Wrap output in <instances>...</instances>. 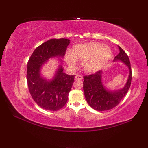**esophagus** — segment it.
<instances>
[{"label": "esophagus", "instance_id": "esophagus-1", "mask_svg": "<svg viewBox=\"0 0 148 148\" xmlns=\"http://www.w3.org/2000/svg\"><path fill=\"white\" fill-rule=\"evenodd\" d=\"M83 79V77L81 76V75H76L75 76V79H78V80H81Z\"/></svg>", "mask_w": 148, "mask_h": 148}]
</instances>
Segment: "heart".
Masks as SVG:
<instances>
[{
	"label": "heart",
	"instance_id": "b5f03b06",
	"mask_svg": "<svg viewBox=\"0 0 148 148\" xmlns=\"http://www.w3.org/2000/svg\"><path fill=\"white\" fill-rule=\"evenodd\" d=\"M111 55L109 47L100 43L89 42L74 46L71 53L65 55V60L72 67L76 64V60H80L83 69L92 72L99 70L108 60Z\"/></svg>",
	"mask_w": 148,
	"mask_h": 148
}]
</instances>
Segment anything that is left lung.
Masks as SVG:
<instances>
[{"instance_id": "obj_1", "label": "left lung", "mask_w": 148, "mask_h": 148, "mask_svg": "<svg viewBox=\"0 0 148 148\" xmlns=\"http://www.w3.org/2000/svg\"><path fill=\"white\" fill-rule=\"evenodd\" d=\"M118 48L119 54L115 56L113 61L123 62L129 69V76L123 88L113 91L106 89L102 83V71L83 77L84 96L89 106L96 111H107L114 108L123 99L130 87L132 71L130 60L121 47L118 46Z\"/></svg>"}]
</instances>
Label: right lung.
Segmentation results:
<instances>
[{
    "label": "right lung",
    "mask_w": 148,
    "mask_h": 148,
    "mask_svg": "<svg viewBox=\"0 0 148 148\" xmlns=\"http://www.w3.org/2000/svg\"><path fill=\"white\" fill-rule=\"evenodd\" d=\"M69 43L67 39H49L34 50L28 62L27 81L29 92L37 104L44 109L57 111L67 102L75 76L65 74L60 65L53 79L48 81L40 75V69L50 58L63 57Z\"/></svg>",
    "instance_id": "right-lung-1"
}]
</instances>
